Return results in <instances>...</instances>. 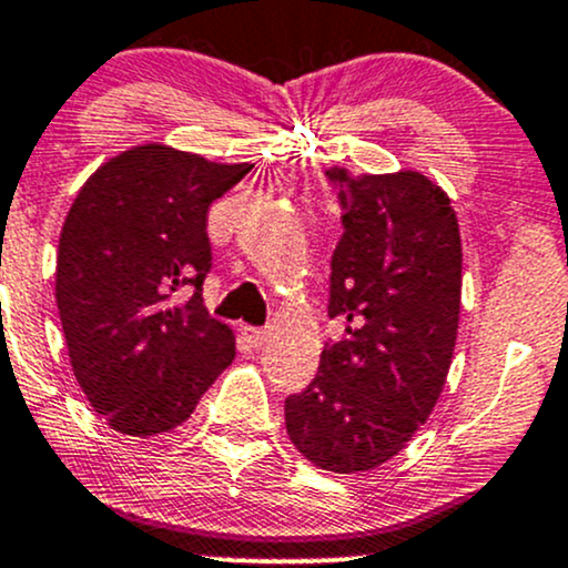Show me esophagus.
I'll list each match as a JSON object with an SVG mask.
<instances>
[{
	"mask_svg": "<svg viewBox=\"0 0 568 568\" xmlns=\"http://www.w3.org/2000/svg\"><path fill=\"white\" fill-rule=\"evenodd\" d=\"M242 336H245L253 347H261L266 342V336H270V332H266V328H258V326H245L242 328Z\"/></svg>",
	"mask_w": 568,
	"mask_h": 568,
	"instance_id": "esophagus-1",
	"label": "esophagus"
}]
</instances>
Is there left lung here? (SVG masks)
<instances>
[{"instance_id":"1","label":"left lung","mask_w":568,"mask_h":568,"mask_svg":"<svg viewBox=\"0 0 568 568\" xmlns=\"http://www.w3.org/2000/svg\"><path fill=\"white\" fill-rule=\"evenodd\" d=\"M339 189L328 317L345 336L285 398L304 458L336 475L375 469L407 447L445 388L460 313V234L447 193L420 172L326 170Z\"/></svg>"}]
</instances>
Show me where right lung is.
Instances as JSON below:
<instances>
[{
	"mask_svg": "<svg viewBox=\"0 0 568 568\" xmlns=\"http://www.w3.org/2000/svg\"><path fill=\"white\" fill-rule=\"evenodd\" d=\"M253 164H213L140 145L91 174L55 258V304L74 377L115 432L180 426L234 361V334L210 317L207 210ZM194 294L183 305L173 296Z\"/></svg>",
	"mask_w": 568,
	"mask_h": 568,
	"instance_id": "add662e5",
	"label": "right lung"
}]
</instances>
